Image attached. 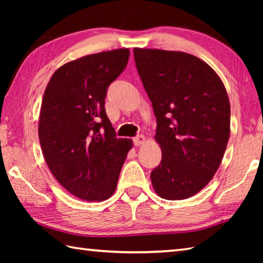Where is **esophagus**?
I'll list each match as a JSON object with an SVG mask.
<instances>
[{
	"label": "esophagus",
	"instance_id": "1",
	"mask_svg": "<svg viewBox=\"0 0 263 263\" xmlns=\"http://www.w3.org/2000/svg\"><path fill=\"white\" fill-rule=\"evenodd\" d=\"M146 142V137L140 135V136H137L135 139H133V143H135V146H141Z\"/></svg>",
	"mask_w": 263,
	"mask_h": 263
}]
</instances>
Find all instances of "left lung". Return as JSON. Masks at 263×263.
Here are the masks:
<instances>
[{
	"label": "left lung",
	"mask_w": 263,
	"mask_h": 263,
	"mask_svg": "<svg viewBox=\"0 0 263 263\" xmlns=\"http://www.w3.org/2000/svg\"><path fill=\"white\" fill-rule=\"evenodd\" d=\"M138 73L157 120L160 164L152 183L160 198L201 191L219 168L231 133V105L216 72L194 55L133 49Z\"/></svg>",
	"instance_id": "obj_1"
}]
</instances>
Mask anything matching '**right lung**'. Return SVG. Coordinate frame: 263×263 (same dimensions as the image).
I'll return each instance as SVG.
<instances>
[{
	"label": "right lung",
	"instance_id": "add662e5",
	"mask_svg": "<svg viewBox=\"0 0 263 263\" xmlns=\"http://www.w3.org/2000/svg\"><path fill=\"white\" fill-rule=\"evenodd\" d=\"M130 51L87 55L54 72L44 92L38 136L59 183L85 201L111 197L130 139H117L106 115L107 88L127 64Z\"/></svg>",
	"mask_w": 263,
	"mask_h": 263
}]
</instances>
